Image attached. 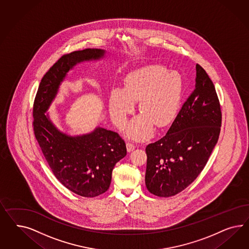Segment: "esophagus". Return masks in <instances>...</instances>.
Masks as SVG:
<instances>
[{
    "label": "esophagus",
    "mask_w": 249,
    "mask_h": 249,
    "mask_svg": "<svg viewBox=\"0 0 249 249\" xmlns=\"http://www.w3.org/2000/svg\"><path fill=\"white\" fill-rule=\"evenodd\" d=\"M134 148H135V145H134V144L131 143V142H128V143H127V150H128V152L133 151Z\"/></svg>",
    "instance_id": "obj_1"
}]
</instances>
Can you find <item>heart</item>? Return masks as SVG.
<instances>
[{
  "label": "heart",
  "instance_id": "b5f03b06",
  "mask_svg": "<svg viewBox=\"0 0 249 249\" xmlns=\"http://www.w3.org/2000/svg\"><path fill=\"white\" fill-rule=\"evenodd\" d=\"M182 79L178 73L160 66L138 69L127 75L124 89H114L109 98V110L116 124H121L139 101L142 113L126 128L128 137L141 139L149 135L153 124L164 127L177 113L182 93Z\"/></svg>",
  "mask_w": 249,
  "mask_h": 249
}]
</instances>
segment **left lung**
Instances as JSON below:
<instances>
[{
    "mask_svg": "<svg viewBox=\"0 0 249 249\" xmlns=\"http://www.w3.org/2000/svg\"><path fill=\"white\" fill-rule=\"evenodd\" d=\"M221 125V106L214 86L197 64L195 90L165 136L146 147L148 191L170 197L188 187L206 165L217 143Z\"/></svg>",
    "mask_w": 249,
    "mask_h": 249,
    "instance_id": "1",
    "label": "left lung"
}]
</instances>
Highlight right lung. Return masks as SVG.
<instances>
[{
  "label": "right lung",
  "mask_w": 249,
  "mask_h": 249,
  "mask_svg": "<svg viewBox=\"0 0 249 249\" xmlns=\"http://www.w3.org/2000/svg\"><path fill=\"white\" fill-rule=\"evenodd\" d=\"M103 54L99 49L63 54L43 76L33 107L34 133L53 174L66 188L83 197H96L109 188L114 166L127 154L125 142L117 132L101 128L69 137L59 132L45 113L69 69Z\"/></svg>",
  "instance_id": "obj_1"
}]
</instances>
